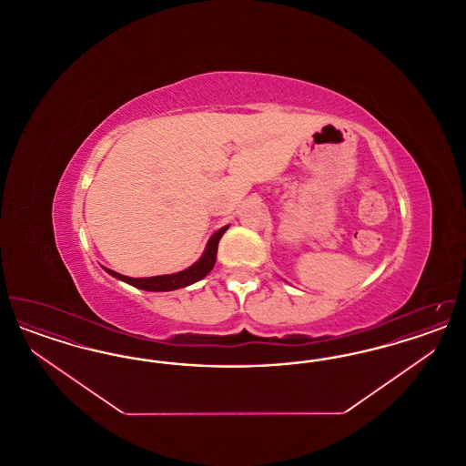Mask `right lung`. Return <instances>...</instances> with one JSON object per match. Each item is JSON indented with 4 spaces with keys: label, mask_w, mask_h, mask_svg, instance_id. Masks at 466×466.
I'll use <instances>...</instances> for the list:
<instances>
[{
    "label": "right lung",
    "mask_w": 466,
    "mask_h": 466,
    "mask_svg": "<svg viewBox=\"0 0 466 466\" xmlns=\"http://www.w3.org/2000/svg\"><path fill=\"white\" fill-rule=\"evenodd\" d=\"M227 228H228V225H225L220 230H217L209 238L208 246H206V249H204V253H202L199 260L194 266H190L188 268L181 270V272L154 276V278H129V276H122V274H118V272H115L111 268H106V267H103V268L108 274H111L113 278L120 279V281H124V283H127L131 287H136V289H147V291H173V289H185L188 285L198 283L199 279H202L204 276H208L211 272V268L215 267V262H217L218 243H220V239H222V236Z\"/></svg>",
    "instance_id": "1"
}]
</instances>
